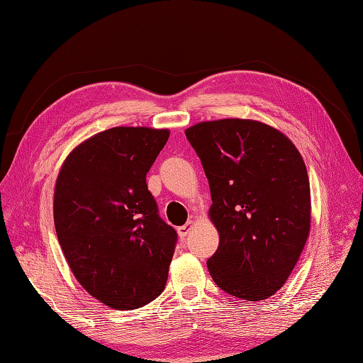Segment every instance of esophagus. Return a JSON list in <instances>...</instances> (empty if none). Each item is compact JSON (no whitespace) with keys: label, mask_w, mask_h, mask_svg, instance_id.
Returning a JSON list of instances; mask_svg holds the SVG:
<instances>
[{"label":"esophagus","mask_w":363,"mask_h":363,"mask_svg":"<svg viewBox=\"0 0 363 363\" xmlns=\"http://www.w3.org/2000/svg\"><path fill=\"white\" fill-rule=\"evenodd\" d=\"M191 228H194V221H187L184 226L177 228V234H179L181 238H186L189 235L190 230H191Z\"/></svg>","instance_id":"obj_1"}]
</instances>
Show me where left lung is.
<instances>
[{
    "mask_svg": "<svg viewBox=\"0 0 363 363\" xmlns=\"http://www.w3.org/2000/svg\"><path fill=\"white\" fill-rule=\"evenodd\" d=\"M209 181V217L220 234L207 260L215 284L235 298L267 299L289 279L311 230L303 157L281 130L223 118L186 129Z\"/></svg>",
    "mask_w": 363,
    "mask_h": 363,
    "instance_id": "obj_1",
    "label": "left lung"
}]
</instances>
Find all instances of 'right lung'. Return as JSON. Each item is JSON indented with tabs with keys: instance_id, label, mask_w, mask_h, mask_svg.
I'll return each mask as SVG.
<instances>
[{
	"instance_id": "1",
	"label": "right lung",
	"mask_w": 363,
	"mask_h": 363,
	"mask_svg": "<svg viewBox=\"0 0 363 363\" xmlns=\"http://www.w3.org/2000/svg\"><path fill=\"white\" fill-rule=\"evenodd\" d=\"M168 129L118 126L68 154L54 187V226L74 277L117 311L151 303L165 289L177 240L159 217L146 173Z\"/></svg>"
}]
</instances>
